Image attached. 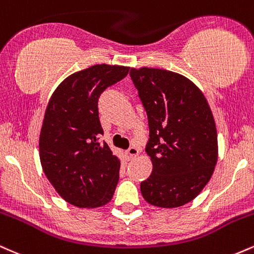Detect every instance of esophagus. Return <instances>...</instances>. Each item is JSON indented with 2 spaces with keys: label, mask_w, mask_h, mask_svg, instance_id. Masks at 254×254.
Returning <instances> with one entry per match:
<instances>
[{
  "label": "esophagus",
  "mask_w": 254,
  "mask_h": 254,
  "mask_svg": "<svg viewBox=\"0 0 254 254\" xmlns=\"http://www.w3.org/2000/svg\"><path fill=\"white\" fill-rule=\"evenodd\" d=\"M127 156L130 157V159H133V157H136L137 155H138L139 151L136 147H130L129 149L127 150Z\"/></svg>",
  "instance_id": "1"
}]
</instances>
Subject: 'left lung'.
<instances>
[{"label":"left lung","mask_w":254,"mask_h":254,"mask_svg":"<svg viewBox=\"0 0 254 254\" xmlns=\"http://www.w3.org/2000/svg\"><path fill=\"white\" fill-rule=\"evenodd\" d=\"M149 125L145 151L153 171L141 183L151 205L177 208L194 199L214 173L217 131L205 97L188 77L164 69L131 68Z\"/></svg>","instance_id":"left-lung-1"}]
</instances>
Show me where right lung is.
I'll use <instances>...</instances> for the list:
<instances>
[{"mask_svg":"<svg viewBox=\"0 0 254 254\" xmlns=\"http://www.w3.org/2000/svg\"><path fill=\"white\" fill-rule=\"evenodd\" d=\"M129 66L97 64L71 74L49 100L39 137L43 171L65 202L98 208L112 199L121 161L106 142L98 100L107 87L129 72Z\"/></svg>","mask_w":254,"mask_h":254,"instance_id":"right-lung-1","label":"right lung"}]
</instances>
